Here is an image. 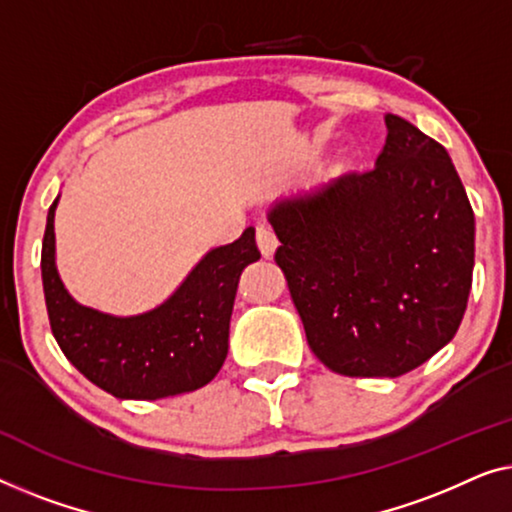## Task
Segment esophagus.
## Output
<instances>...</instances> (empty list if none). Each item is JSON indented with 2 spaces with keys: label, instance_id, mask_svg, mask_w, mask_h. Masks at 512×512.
Wrapping results in <instances>:
<instances>
[{
  "label": "esophagus",
  "instance_id": "34e87169",
  "mask_svg": "<svg viewBox=\"0 0 512 512\" xmlns=\"http://www.w3.org/2000/svg\"><path fill=\"white\" fill-rule=\"evenodd\" d=\"M257 246H259V250H262L264 257H271L273 253H276L278 239H276V234H273L271 227H266V225L257 227Z\"/></svg>",
  "mask_w": 512,
  "mask_h": 512
}]
</instances>
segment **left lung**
<instances>
[{
	"instance_id": "left-lung-1",
	"label": "left lung",
	"mask_w": 512,
	"mask_h": 512,
	"mask_svg": "<svg viewBox=\"0 0 512 512\" xmlns=\"http://www.w3.org/2000/svg\"><path fill=\"white\" fill-rule=\"evenodd\" d=\"M376 167L280 199L269 222L315 357L350 378H397L457 334L475 218L441 143L387 113Z\"/></svg>"
}]
</instances>
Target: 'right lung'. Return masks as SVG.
<instances>
[{
	"label": "right lung",
	"instance_id": "add662e5",
	"mask_svg": "<svg viewBox=\"0 0 512 512\" xmlns=\"http://www.w3.org/2000/svg\"><path fill=\"white\" fill-rule=\"evenodd\" d=\"M48 208L41 278L50 329L64 357L118 399H164L211 383L229 350V320L241 271L259 259L255 229L199 259L167 301L139 315L83 306L55 264V208Z\"/></svg>",
	"mask_w": 512,
	"mask_h": 512
}]
</instances>
